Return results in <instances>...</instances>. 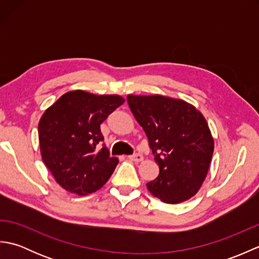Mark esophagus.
Instances as JSON below:
<instances>
[{
    "label": "esophagus",
    "mask_w": 259,
    "mask_h": 259,
    "mask_svg": "<svg viewBox=\"0 0 259 259\" xmlns=\"http://www.w3.org/2000/svg\"><path fill=\"white\" fill-rule=\"evenodd\" d=\"M128 159L131 161H135V162H140L144 160V157H142V155H140V153H135V155H131V156H128Z\"/></svg>",
    "instance_id": "obj_1"
}]
</instances>
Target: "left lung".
<instances>
[{"mask_svg": "<svg viewBox=\"0 0 259 259\" xmlns=\"http://www.w3.org/2000/svg\"><path fill=\"white\" fill-rule=\"evenodd\" d=\"M126 101L159 166L158 177L147 184L148 190L166 203L190 199L206 178L213 152L206 119L179 99L129 95Z\"/></svg>", "mask_w": 259, "mask_h": 259, "instance_id": "8db88e82", "label": "left lung"}]
</instances>
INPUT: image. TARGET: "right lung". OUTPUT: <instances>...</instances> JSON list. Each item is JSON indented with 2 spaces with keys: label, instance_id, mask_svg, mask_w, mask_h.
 Segmentation results:
<instances>
[{
  "label": "right lung",
  "instance_id": "add662e5",
  "mask_svg": "<svg viewBox=\"0 0 259 259\" xmlns=\"http://www.w3.org/2000/svg\"><path fill=\"white\" fill-rule=\"evenodd\" d=\"M124 102L120 96H97L75 90L49 107L38 122L42 160L57 183L87 196L107 183L119 162L110 156L100 124Z\"/></svg>",
  "mask_w": 259,
  "mask_h": 259
}]
</instances>
